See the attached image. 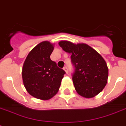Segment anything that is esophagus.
<instances>
[{
  "mask_svg": "<svg viewBox=\"0 0 126 126\" xmlns=\"http://www.w3.org/2000/svg\"><path fill=\"white\" fill-rule=\"evenodd\" d=\"M63 70L66 72V73H68V69H67V67H65L64 68H63Z\"/></svg>",
  "mask_w": 126,
  "mask_h": 126,
  "instance_id": "1",
  "label": "esophagus"
}]
</instances>
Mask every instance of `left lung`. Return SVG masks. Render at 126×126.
<instances>
[{
  "label": "left lung",
  "mask_w": 126,
  "mask_h": 126,
  "mask_svg": "<svg viewBox=\"0 0 126 126\" xmlns=\"http://www.w3.org/2000/svg\"><path fill=\"white\" fill-rule=\"evenodd\" d=\"M59 45L71 53L75 69L72 79L77 93L86 98L99 94L107 83L109 75L107 65L101 55L86 44H75L64 40Z\"/></svg>",
  "instance_id": "left-lung-1"
}]
</instances>
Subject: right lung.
Segmentation results:
<instances>
[{"instance_id":"right-lung-1","label":"right lung","mask_w":126,"mask_h":126,"mask_svg":"<svg viewBox=\"0 0 126 126\" xmlns=\"http://www.w3.org/2000/svg\"><path fill=\"white\" fill-rule=\"evenodd\" d=\"M53 45L44 41L36 46L27 55L23 64V84L31 95L47 100L57 94L65 71L50 59Z\"/></svg>"}]
</instances>
